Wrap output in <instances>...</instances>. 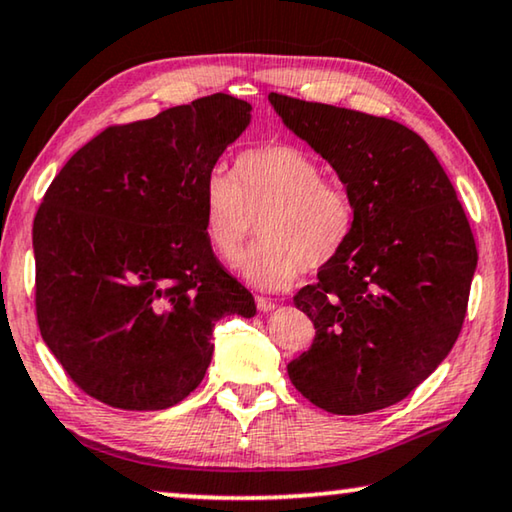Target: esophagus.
Wrapping results in <instances>:
<instances>
[{"mask_svg":"<svg viewBox=\"0 0 512 512\" xmlns=\"http://www.w3.org/2000/svg\"><path fill=\"white\" fill-rule=\"evenodd\" d=\"M274 304L272 300H267V297H256V309L261 311V313H267V311H272L274 309Z\"/></svg>","mask_w":512,"mask_h":512,"instance_id":"34e87169","label":"esophagus"}]
</instances>
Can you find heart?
Listing matches in <instances>:
<instances>
[{
  "label": "heart",
  "instance_id": "b5f03b06",
  "mask_svg": "<svg viewBox=\"0 0 512 512\" xmlns=\"http://www.w3.org/2000/svg\"><path fill=\"white\" fill-rule=\"evenodd\" d=\"M201 222L210 249L224 263L240 256L258 219L261 240L238 265L263 290L288 288L306 270H320L348 245L355 208L343 187L322 180L320 164L295 146L240 153L233 178L212 171L201 187Z\"/></svg>",
  "mask_w": 512,
  "mask_h": 512
}]
</instances>
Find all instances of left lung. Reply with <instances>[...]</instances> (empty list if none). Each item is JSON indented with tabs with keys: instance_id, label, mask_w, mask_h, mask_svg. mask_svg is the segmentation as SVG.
<instances>
[{
	"instance_id": "left-lung-1",
	"label": "left lung",
	"mask_w": 512,
	"mask_h": 512,
	"mask_svg": "<svg viewBox=\"0 0 512 512\" xmlns=\"http://www.w3.org/2000/svg\"><path fill=\"white\" fill-rule=\"evenodd\" d=\"M267 100L329 162L355 208L348 245L293 297L316 336L288 377L325 412L384 410L460 334L478 263L467 215L435 153L405 125L279 93Z\"/></svg>"
}]
</instances>
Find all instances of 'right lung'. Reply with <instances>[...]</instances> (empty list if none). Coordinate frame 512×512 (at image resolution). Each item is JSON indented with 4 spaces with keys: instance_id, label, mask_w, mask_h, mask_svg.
I'll return each mask as SVG.
<instances>
[{
    "instance_id": "add662e5",
    "label": "right lung",
    "mask_w": 512,
    "mask_h": 512,
    "mask_svg": "<svg viewBox=\"0 0 512 512\" xmlns=\"http://www.w3.org/2000/svg\"><path fill=\"white\" fill-rule=\"evenodd\" d=\"M251 123L215 93L100 132L34 219L36 316L70 380L119 410H167L199 387L212 329L254 297L203 233L201 187Z\"/></svg>"
}]
</instances>
